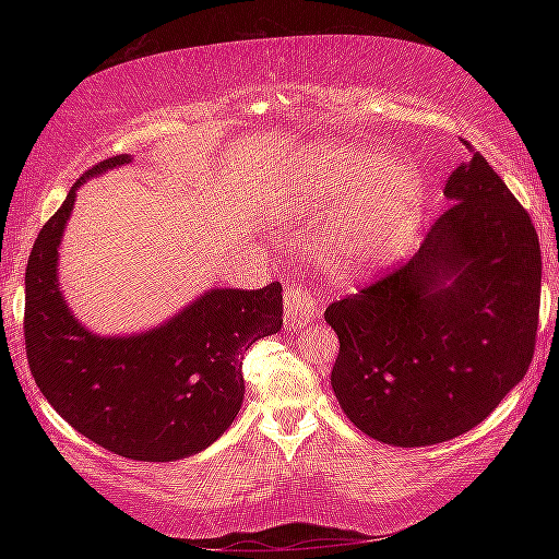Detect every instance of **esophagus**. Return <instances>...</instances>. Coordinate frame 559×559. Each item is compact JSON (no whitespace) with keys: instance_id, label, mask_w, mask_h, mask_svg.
I'll return each mask as SVG.
<instances>
[{"instance_id":"esophagus-1","label":"esophagus","mask_w":559,"mask_h":559,"mask_svg":"<svg viewBox=\"0 0 559 559\" xmlns=\"http://www.w3.org/2000/svg\"><path fill=\"white\" fill-rule=\"evenodd\" d=\"M320 293L316 288L293 286L286 290V328L310 323L318 316Z\"/></svg>"}]
</instances>
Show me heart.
<instances>
[{"label": "heart", "mask_w": 559, "mask_h": 559, "mask_svg": "<svg viewBox=\"0 0 559 559\" xmlns=\"http://www.w3.org/2000/svg\"><path fill=\"white\" fill-rule=\"evenodd\" d=\"M316 197L362 192L357 212L337 234V257L355 269L377 266L406 249L421 202V177L412 165L390 163L374 153L323 147L308 159Z\"/></svg>", "instance_id": "heart-1"}]
</instances>
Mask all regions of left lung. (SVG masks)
<instances>
[{
    "label": "left lung",
    "mask_w": 559,
    "mask_h": 559,
    "mask_svg": "<svg viewBox=\"0 0 559 559\" xmlns=\"http://www.w3.org/2000/svg\"><path fill=\"white\" fill-rule=\"evenodd\" d=\"M449 206L412 259L335 300L330 384L359 431L431 447L478 427L523 380L540 323L543 257L533 219L466 140Z\"/></svg>",
    "instance_id": "obj_1"
}]
</instances>
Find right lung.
Instances as JSON below:
<instances>
[{
    "label": "right lung",
    "mask_w": 559,
    "mask_h": 559,
    "mask_svg": "<svg viewBox=\"0 0 559 559\" xmlns=\"http://www.w3.org/2000/svg\"><path fill=\"white\" fill-rule=\"evenodd\" d=\"M126 163L108 157L75 179L36 236L24 281L26 359L41 394L83 437L130 461H175L231 427L243 402L241 355L281 330L283 288H216L147 335L83 330L56 281L59 241L83 179Z\"/></svg>",
    "instance_id": "add662e5"
}]
</instances>
